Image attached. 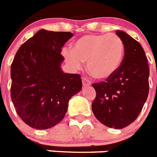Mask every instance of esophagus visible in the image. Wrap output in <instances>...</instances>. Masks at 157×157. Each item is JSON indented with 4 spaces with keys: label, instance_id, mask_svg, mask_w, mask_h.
<instances>
[{
    "label": "esophagus",
    "instance_id": "obj_1",
    "mask_svg": "<svg viewBox=\"0 0 157 157\" xmlns=\"http://www.w3.org/2000/svg\"><path fill=\"white\" fill-rule=\"evenodd\" d=\"M82 86H91V82L88 78H82Z\"/></svg>",
    "mask_w": 157,
    "mask_h": 157
}]
</instances>
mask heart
Instances as JSON below:
<instances>
[{
	"instance_id": "obj_1",
	"label": "heart",
	"mask_w": 157,
	"mask_h": 157,
	"mask_svg": "<svg viewBox=\"0 0 157 157\" xmlns=\"http://www.w3.org/2000/svg\"><path fill=\"white\" fill-rule=\"evenodd\" d=\"M123 41L115 34H90L75 41L71 48H65L66 61L75 70H80L86 61L91 76L104 79L112 76L123 59Z\"/></svg>"
}]
</instances>
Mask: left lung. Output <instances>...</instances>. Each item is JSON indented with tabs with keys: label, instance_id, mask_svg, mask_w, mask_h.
Masks as SVG:
<instances>
[{
	"label": "left lung",
	"instance_id": "8db88e82",
	"mask_svg": "<svg viewBox=\"0 0 157 157\" xmlns=\"http://www.w3.org/2000/svg\"><path fill=\"white\" fill-rule=\"evenodd\" d=\"M125 55L118 70L105 82L92 84L96 91L91 109L100 122L110 128L126 127L137 118L149 91V67L140 44L123 31Z\"/></svg>",
	"mask_w": 157,
	"mask_h": 157
}]
</instances>
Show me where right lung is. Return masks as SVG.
<instances>
[{"mask_svg": "<svg viewBox=\"0 0 157 157\" xmlns=\"http://www.w3.org/2000/svg\"><path fill=\"white\" fill-rule=\"evenodd\" d=\"M71 32L40 30L17 50L11 65V100L29 126L46 130L64 118L69 101L82 90L79 75L63 72L61 48Z\"/></svg>", "mask_w": 157, "mask_h": 157, "instance_id": "add662e5", "label": "right lung"}]
</instances>
